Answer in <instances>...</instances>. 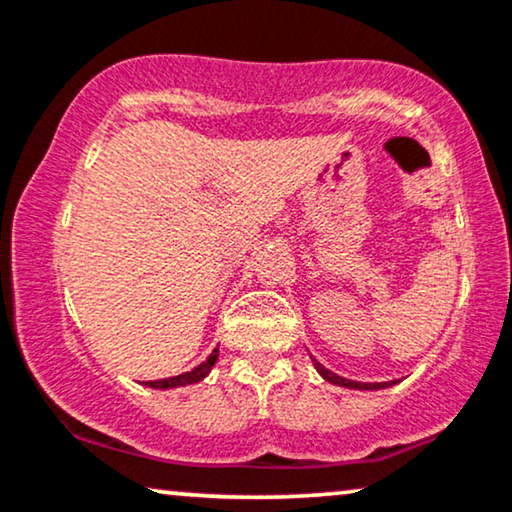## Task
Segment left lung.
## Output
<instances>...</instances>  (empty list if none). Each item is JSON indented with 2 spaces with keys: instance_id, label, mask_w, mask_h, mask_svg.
<instances>
[{
  "instance_id": "8db88e82",
  "label": "left lung",
  "mask_w": 512,
  "mask_h": 512,
  "mask_svg": "<svg viewBox=\"0 0 512 512\" xmlns=\"http://www.w3.org/2000/svg\"><path fill=\"white\" fill-rule=\"evenodd\" d=\"M313 364H315V369L320 371V376L324 378V381L334 383V386H341V388H350V390H381V388L395 386V383H397V381H388V383H360V381H350V378H343V376L334 374V371H329L327 367H324V364L317 362L315 357H313Z\"/></svg>"
}]
</instances>
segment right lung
Instances as JSON below:
<instances>
[{
	"instance_id": "obj_1",
	"label": "right lung",
	"mask_w": 512,
	"mask_h": 512,
	"mask_svg": "<svg viewBox=\"0 0 512 512\" xmlns=\"http://www.w3.org/2000/svg\"><path fill=\"white\" fill-rule=\"evenodd\" d=\"M216 360H218V348H214V353H211L202 364H197L192 371H185V374H178L171 378H159V381H145V386L157 388V390H167V388H181V386H190V383H199L202 378L209 376V371L216 364Z\"/></svg>"
}]
</instances>
